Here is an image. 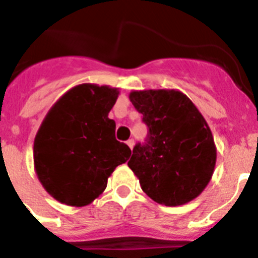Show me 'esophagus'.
<instances>
[{
    "mask_svg": "<svg viewBox=\"0 0 258 258\" xmlns=\"http://www.w3.org/2000/svg\"><path fill=\"white\" fill-rule=\"evenodd\" d=\"M126 144H127V146L131 148V149H133V146H135V140H132V139L127 140Z\"/></svg>",
    "mask_w": 258,
    "mask_h": 258,
    "instance_id": "1",
    "label": "esophagus"
}]
</instances>
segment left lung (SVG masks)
Listing matches in <instances>:
<instances>
[{"instance_id": "8db88e82", "label": "left lung", "mask_w": 258, "mask_h": 258, "mask_svg": "<svg viewBox=\"0 0 258 258\" xmlns=\"http://www.w3.org/2000/svg\"><path fill=\"white\" fill-rule=\"evenodd\" d=\"M129 98L149 129L127 162L142 190L166 207L196 199L209 184L217 157L203 114L174 89L135 90Z\"/></svg>"}]
</instances>
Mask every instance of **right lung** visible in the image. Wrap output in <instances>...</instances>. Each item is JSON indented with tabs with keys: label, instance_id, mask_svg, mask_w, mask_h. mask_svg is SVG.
<instances>
[{
	"label": "right lung",
	"instance_id": "obj_1",
	"mask_svg": "<svg viewBox=\"0 0 258 258\" xmlns=\"http://www.w3.org/2000/svg\"><path fill=\"white\" fill-rule=\"evenodd\" d=\"M117 88L82 84L63 94L41 123L33 146L37 177L51 197L71 207H85L108 185L113 170L131 157V148L116 140L108 117Z\"/></svg>",
	"mask_w": 258,
	"mask_h": 258
}]
</instances>
